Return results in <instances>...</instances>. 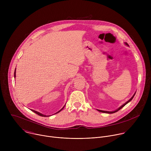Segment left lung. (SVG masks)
I'll return each mask as SVG.
<instances>
[{"mask_svg":"<svg viewBox=\"0 0 151 151\" xmlns=\"http://www.w3.org/2000/svg\"><path fill=\"white\" fill-rule=\"evenodd\" d=\"M125 44H126L127 45H128L127 43H125ZM135 94H136V93H134V94L133 96V97H132L130 100H129L128 101H127L125 103H124V104L123 105H122L120 107H119V108H118L117 110H116V111H113V112H108V111H101V110H97V111H99V112H103V113H107V114H114V113H115V112H118L119 110H120L121 108H122V107H123L125 105H126L128 102H130V101L133 99V97H134V96Z\"/></svg>","mask_w":151,"mask_h":151,"instance_id":"8db88e82","label":"left lung"}]
</instances>
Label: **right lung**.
<instances>
[{"label":"right lung","instance_id":"1","mask_svg":"<svg viewBox=\"0 0 151 151\" xmlns=\"http://www.w3.org/2000/svg\"><path fill=\"white\" fill-rule=\"evenodd\" d=\"M15 70H16V69H15ZM15 72H14V78H15ZM64 107H63V108L60 110V111H59L58 112H57L56 114H57V113H58V112H60L63 108H64ZM32 111H33V112H35V114H37L38 115H39V116H47V115H43V114H40V113H39V112H37V111H34V110H31Z\"/></svg>","mask_w":151,"mask_h":151}]
</instances>
